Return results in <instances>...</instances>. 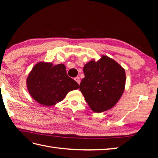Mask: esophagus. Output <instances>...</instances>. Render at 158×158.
<instances>
[{
  "label": "esophagus",
  "mask_w": 158,
  "mask_h": 158,
  "mask_svg": "<svg viewBox=\"0 0 158 158\" xmlns=\"http://www.w3.org/2000/svg\"><path fill=\"white\" fill-rule=\"evenodd\" d=\"M75 80L77 81V83H78V84H79L80 81H80V77H76L75 78Z\"/></svg>",
  "instance_id": "1"
}]
</instances>
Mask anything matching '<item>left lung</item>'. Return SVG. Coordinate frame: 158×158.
<instances>
[{"label":"left lung","instance_id":"1","mask_svg":"<svg viewBox=\"0 0 158 158\" xmlns=\"http://www.w3.org/2000/svg\"><path fill=\"white\" fill-rule=\"evenodd\" d=\"M85 77L79 85L85 101L94 111L111 109L122 96L126 84L125 70L115 60L103 56L83 67Z\"/></svg>","mask_w":158,"mask_h":158}]
</instances>
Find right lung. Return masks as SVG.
Masks as SVG:
<instances>
[{
  "label": "right lung",
  "mask_w": 158,
  "mask_h": 158,
  "mask_svg": "<svg viewBox=\"0 0 158 158\" xmlns=\"http://www.w3.org/2000/svg\"><path fill=\"white\" fill-rule=\"evenodd\" d=\"M27 86L30 94L41 105H54L64 99L69 92L79 88V84L66 73L62 64L40 62L29 74Z\"/></svg>",
  "instance_id": "right-lung-1"
}]
</instances>
